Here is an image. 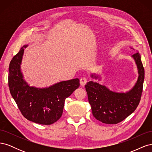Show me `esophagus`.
<instances>
[{"label": "esophagus", "mask_w": 152, "mask_h": 152, "mask_svg": "<svg viewBox=\"0 0 152 152\" xmlns=\"http://www.w3.org/2000/svg\"><path fill=\"white\" fill-rule=\"evenodd\" d=\"M87 82V79H86V78H85V77H82V78H81L80 80V85H81V86H84L86 84Z\"/></svg>", "instance_id": "obj_1"}]
</instances>
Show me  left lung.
Listing matches in <instances>:
<instances>
[{
  "instance_id": "obj_1",
  "label": "left lung",
  "mask_w": 152,
  "mask_h": 152,
  "mask_svg": "<svg viewBox=\"0 0 152 152\" xmlns=\"http://www.w3.org/2000/svg\"><path fill=\"white\" fill-rule=\"evenodd\" d=\"M133 50L134 48H131ZM137 53L131 56L136 63L138 77L134 86L128 91L116 92L99 82L89 81L85 86L91 106L93 116L104 124H115L134 112L140 102L145 79V70L141 60V55ZM91 79L100 81L101 75L91 73Z\"/></svg>"
}]
</instances>
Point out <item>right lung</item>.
Wrapping results in <instances>:
<instances>
[{
	"label": "right lung",
	"mask_w": 152,
	"mask_h": 152,
	"mask_svg": "<svg viewBox=\"0 0 152 152\" xmlns=\"http://www.w3.org/2000/svg\"><path fill=\"white\" fill-rule=\"evenodd\" d=\"M28 45H23L10 62L9 87L12 97L27 120L50 125L61 117L65 101L79 87V79L61 81L44 88L30 86L21 69L24 49Z\"/></svg>",
	"instance_id": "add662e5"
}]
</instances>
